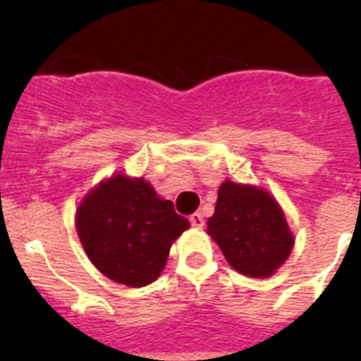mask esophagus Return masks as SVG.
<instances>
[{
  "instance_id": "34e87169",
  "label": "esophagus",
  "mask_w": 361,
  "mask_h": 361,
  "mask_svg": "<svg viewBox=\"0 0 361 361\" xmlns=\"http://www.w3.org/2000/svg\"><path fill=\"white\" fill-rule=\"evenodd\" d=\"M190 222L193 228H202L204 226V216L200 215V213H193V215L190 216Z\"/></svg>"
}]
</instances>
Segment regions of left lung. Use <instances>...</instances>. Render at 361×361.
Instances as JSON below:
<instances>
[{
	"instance_id": "1",
	"label": "left lung",
	"mask_w": 361,
	"mask_h": 361,
	"mask_svg": "<svg viewBox=\"0 0 361 361\" xmlns=\"http://www.w3.org/2000/svg\"><path fill=\"white\" fill-rule=\"evenodd\" d=\"M208 233L229 266L253 279L273 275L295 244L279 202L260 188L231 180L220 184Z\"/></svg>"
}]
</instances>
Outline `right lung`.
I'll use <instances>...</instances> for the list:
<instances>
[{
    "label": "right lung",
    "instance_id": "obj_1",
    "mask_svg": "<svg viewBox=\"0 0 361 361\" xmlns=\"http://www.w3.org/2000/svg\"><path fill=\"white\" fill-rule=\"evenodd\" d=\"M75 228L86 255L104 276L128 288H145L161 275L171 244L190 222L145 178L119 173L82 199Z\"/></svg>",
    "mask_w": 361,
    "mask_h": 361
}]
</instances>
